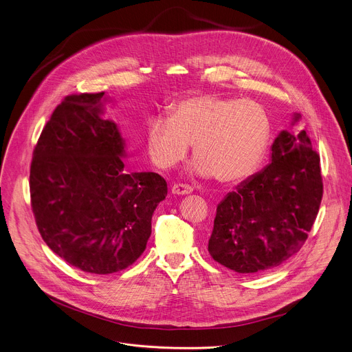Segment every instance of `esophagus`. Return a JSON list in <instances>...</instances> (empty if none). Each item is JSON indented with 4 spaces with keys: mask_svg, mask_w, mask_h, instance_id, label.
Instances as JSON below:
<instances>
[{
    "mask_svg": "<svg viewBox=\"0 0 352 352\" xmlns=\"http://www.w3.org/2000/svg\"><path fill=\"white\" fill-rule=\"evenodd\" d=\"M192 190H193V188L190 185H188V184H174L171 186V192L174 195H188Z\"/></svg>",
    "mask_w": 352,
    "mask_h": 352,
    "instance_id": "esophagus-1",
    "label": "esophagus"
}]
</instances>
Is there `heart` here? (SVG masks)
Here are the masks:
<instances>
[{
  "mask_svg": "<svg viewBox=\"0 0 352 352\" xmlns=\"http://www.w3.org/2000/svg\"><path fill=\"white\" fill-rule=\"evenodd\" d=\"M270 143V120L254 100L197 94L181 100L170 118L157 116L147 125V153L153 164L168 170L193 147V170L236 184L252 175Z\"/></svg>",
  "mask_w": 352,
  "mask_h": 352,
  "instance_id": "b5f03b06",
  "label": "heart"
}]
</instances>
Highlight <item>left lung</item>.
<instances>
[{"label": "left lung", "mask_w": 352, "mask_h": 352, "mask_svg": "<svg viewBox=\"0 0 352 352\" xmlns=\"http://www.w3.org/2000/svg\"><path fill=\"white\" fill-rule=\"evenodd\" d=\"M322 196L320 156L309 136L283 131L272 146V163L219 204L210 256L236 273L280 266L305 243Z\"/></svg>", "instance_id": "left-lung-1"}]
</instances>
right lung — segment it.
Masks as SVG:
<instances>
[{"label":"right lung","mask_w":352,"mask_h":352,"mask_svg":"<svg viewBox=\"0 0 352 352\" xmlns=\"http://www.w3.org/2000/svg\"><path fill=\"white\" fill-rule=\"evenodd\" d=\"M104 91L67 96L30 164V205L43 241L71 266L111 274L135 263L167 196L156 173H131L117 125L100 118Z\"/></svg>","instance_id":"add662e5"}]
</instances>
